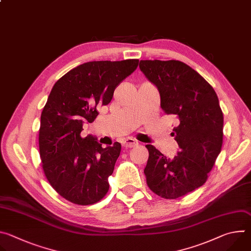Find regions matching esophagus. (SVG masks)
<instances>
[{"mask_svg": "<svg viewBox=\"0 0 251 251\" xmlns=\"http://www.w3.org/2000/svg\"><path fill=\"white\" fill-rule=\"evenodd\" d=\"M138 145V142H136L134 139H132V138H127V139H125L124 140V142H123V146L125 147V148H133V147H135V146H137Z\"/></svg>", "mask_w": 251, "mask_h": 251, "instance_id": "34e87169", "label": "esophagus"}]
</instances>
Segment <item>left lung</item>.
I'll use <instances>...</instances> for the list:
<instances>
[{
  "instance_id": "obj_1",
  "label": "left lung",
  "mask_w": 251,
  "mask_h": 251,
  "mask_svg": "<svg viewBox=\"0 0 251 251\" xmlns=\"http://www.w3.org/2000/svg\"><path fill=\"white\" fill-rule=\"evenodd\" d=\"M139 67L160 93L161 108L175 115L180 150L173 159L146 145L148 187L164 199H177L201 187L223 145L224 115L218 95L196 70L178 60H140Z\"/></svg>"
}]
</instances>
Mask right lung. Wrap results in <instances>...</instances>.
<instances>
[{
  "label": "right lung",
  "instance_id": "obj_1",
  "mask_svg": "<svg viewBox=\"0 0 251 251\" xmlns=\"http://www.w3.org/2000/svg\"><path fill=\"white\" fill-rule=\"evenodd\" d=\"M138 59L89 61L69 70L53 85L41 116L40 155L50 186L65 200L93 204L109 190L121 144L102 148L93 135L81 137L97 107L110 103L116 86L137 68Z\"/></svg>",
  "mask_w": 251,
  "mask_h": 251
}]
</instances>
